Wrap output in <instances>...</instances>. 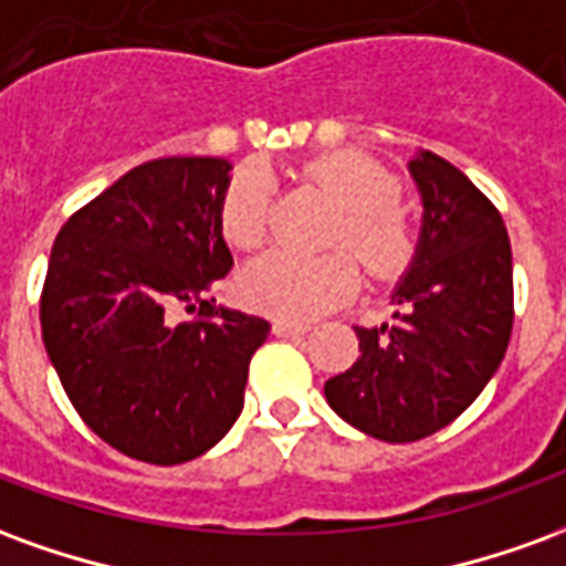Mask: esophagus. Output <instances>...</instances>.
Segmentation results:
<instances>
[{"mask_svg": "<svg viewBox=\"0 0 566 566\" xmlns=\"http://www.w3.org/2000/svg\"><path fill=\"white\" fill-rule=\"evenodd\" d=\"M272 333H275V336H306L308 327L306 324H296V321L279 318V321H272Z\"/></svg>", "mask_w": 566, "mask_h": 566, "instance_id": "1", "label": "esophagus"}]
</instances>
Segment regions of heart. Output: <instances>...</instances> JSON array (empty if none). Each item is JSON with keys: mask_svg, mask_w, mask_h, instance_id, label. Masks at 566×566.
<instances>
[{"mask_svg": "<svg viewBox=\"0 0 566 566\" xmlns=\"http://www.w3.org/2000/svg\"><path fill=\"white\" fill-rule=\"evenodd\" d=\"M306 175L343 202L336 239L364 258L373 275L391 279L412 258V227L397 199L394 175L367 154L333 150L306 163ZM275 181L266 166L245 163L235 169L221 199V230L235 248H258L270 233ZM360 287V263L352 251L306 258L291 251H270L248 263L239 291L248 306L287 321L318 318L343 306Z\"/></svg>", "mask_w": 566, "mask_h": 566, "instance_id": "b5f03b06", "label": "heart"}]
</instances>
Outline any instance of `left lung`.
Here are the masks:
<instances>
[{"label": "left lung", "mask_w": 566, "mask_h": 566, "mask_svg": "<svg viewBox=\"0 0 566 566\" xmlns=\"http://www.w3.org/2000/svg\"><path fill=\"white\" fill-rule=\"evenodd\" d=\"M416 254L391 321L355 327L360 357L324 381L336 416L381 442L437 433L485 391L512 333V248L500 211L433 150H416Z\"/></svg>", "instance_id": "1"}]
</instances>
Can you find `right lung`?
I'll return each mask as SVG.
<instances>
[{
    "mask_svg": "<svg viewBox=\"0 0 566 566\" xmlns=\"http://www.w3.org/2000/svg\"><path fill=\"white\" fill-rule=\"evenodd\" d=\"M233 163H142L75 211L42 291V339L84 424L145 463L193 461L245 403L270 321L214 306L233 266L221 199ZM197 311L175 322L174 308Z\"/></svg>",
    "mask_w": 566,
    "mask_h": 566,
    "instance_id": "obj_1",
    "label": "right lung"
}]
</instances>
